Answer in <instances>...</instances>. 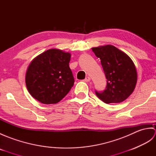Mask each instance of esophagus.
I'll return each instance as SVG.
<instances>
[{
	"label": "esophagus",
	"instance_id": "1",
	"mask_svg": "<svg viewBox=\"0 0 156 156\" xmlns=\"http://www.w3.org/2000/svg\"><path fill=\"white\" fill-rule=\"evenodd\" d=\"M90 80V78L89 77V76H88V77H87V78L84 79V81L85 82H89Z\"/></svg>",
	"mask_w": 156,
	"mask_h": 156
}]
</instances>
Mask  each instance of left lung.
Masks as SVG:
<instances>
[{"mask_svg":"<svg viewBox=\"0 0 156 156\" xmlns=\"http://www.w3.org/2000/svg\"><path fill=\"white\" fill-rule=\"evenodd\" d=\"M92 50L100 58L107 80L105 90L96 91V94L107 104L124 101L133 92L137 83L133 62L125 53L111 45L92 48Z\"/></svg>","mask_w":156,"mask_h":156,"instance_id":"left-lung-1","label":"left lung"}]
</instances>
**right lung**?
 <instances>
[{"label":"right lung","instance_id":"1","mask_svg":"<svg viewBox=\"0 0 156 156\" xmlns=\"http://www.w3.org/2000/svg\"><path fill=\"white\" fill-rule=\"evenodd\" d=\"M71 54L51 49L33 59L25 75L29 93L43 104H56L65 97L74 83L69 62Z\"/></svg>","mask_w":156,"mask_h":156}]
</instances>
